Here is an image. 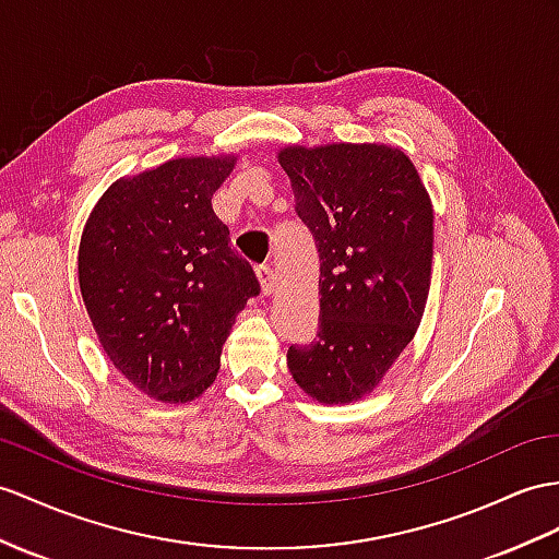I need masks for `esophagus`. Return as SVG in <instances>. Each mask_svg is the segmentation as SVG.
<instances>
[{
	"mask_svg": "<svg viewBox=\"0 0 559 559\" xmlns=\"http://www.w3.org/2000/svg\"><path fill=\"white\" fill-rule=\"evenodd\" d=\"M255 277L258 282H261V292L265 296H270L272 292H275V272H272L270 265H261L255 270Z\"/></svg>",
	"mask_w": 559,
	"mask_h": 559,
	"instance_id": "obj_1",
	"label": "esophagus"
}]
</instances>
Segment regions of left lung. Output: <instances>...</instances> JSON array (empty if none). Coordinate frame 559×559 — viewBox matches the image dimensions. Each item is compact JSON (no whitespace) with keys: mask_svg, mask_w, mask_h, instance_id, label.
<instances>
[{"mask_svg":"<svg viewBox=\"0 0 559 559\" xmlns=\"http://www.w3.org/2000/svg\"><path fill=\"white\" fill-rule=\"evenodd\" d=\"M277 160L320 253L318 338L289 348V372L322 405L360 401L421 322L433 258L431 199L399 146L289 144Z\"/></svg>","mask_w":559,"mask_h":559,"instance_id":"left-lung-1","label":"left lung"}]
</instances>
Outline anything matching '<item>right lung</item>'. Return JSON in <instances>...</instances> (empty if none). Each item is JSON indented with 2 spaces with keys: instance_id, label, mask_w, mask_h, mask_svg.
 Listing matches in <instances>:
<instances>
[{
  "instance_id": "obj_1",
  "label": "right lung",
  "mask_w": 559,
  "mask_h": 559,
  "mask_svg": "<svg viewBox=\"0 0 559 559\" xmlns=\"http://www.w3.org/2000/svg\"><path fill=\"white\" fill-rule=\"evenodd\" d=\"M235 163L185 156L120 177L80 237V292L106 358L160 403L215 382L237 312L261 292L211 203Z\"/></svg>"
}]
</instances>
